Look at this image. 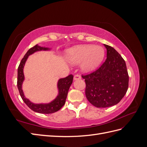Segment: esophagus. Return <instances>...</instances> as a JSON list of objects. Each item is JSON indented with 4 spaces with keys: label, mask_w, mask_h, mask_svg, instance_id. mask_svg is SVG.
I'll list each match as a JSON object with an SVG mask.
<instances>
[{
    "label": "esophagus",
    "mask_w": 147,
    "mask_h": 147,
    "mask_svg": "<svg viewBox=\"0 0 147 147\" xmlns=\"http://www.w3.org/2000/svg\"><path fill=\"white\" fill-rule=\"evenodd\" d=\"M81 79V77L80 75H75L74 77V80H80Z\"/></svg>",
    "instance_id": "obj_1"
}]
</instances>
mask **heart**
Listing matches in <instances>:
<instances>
[{
    "mask_svg": "<svg viewBox=\"0 0 147 147\" xmlns=\"http://www.w3.org/2000/svg\"><path fill=\"white\" fill-rule=\"evenodd\" d=\"M104 57V50L100 46L82 45L69 48L66 52L67 61L70 64L81 63L84 72H91L98 67Z\"/></svg>",
    "mask_w": 147,
    "mask_h": 147,
    "instance_id": "heart-1",
    "label": "heart"
}]
</instances>
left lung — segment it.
<instances>
[{
	"instance_id": "8db88e82",
	"label": "left lung",
	"mask_w": 147,
	"mask_h": 147,
	"mask_svg": "<svg viewBox=\"0 0 147 147\" xmlns=\"http://www.w3.org/2000/svg\"><path fill=\"white\" fill-rule=\"evenodd\" d=\"M107 59L100 67L90 74L82 75L86 83V97L97 108L117 104L126 94L129 76L126 63L115 49L104 44Z\"/></svg>"
}]
</instances>
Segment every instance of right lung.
I'll list each match as a JSON object with an SVG mask.
<instances>
[{
	"label": "right lung",
	"mask_w": 147,
	"mask_h": 147,
	"mask_svg": "<svg viewBox=\"0 0 147 147\" xmlns=\"http://www.w3.org/2000/svg\"><path fill=\"white\" fill-rule=\"evenodd\" d=\"M51 48L47 47H43L36 45L34 47L31 48L26 53L24 57L22 59L21 63L18 69V80H17V86L20 92V96L22 99L23 100L24 103L27 105L29 107L33 110L34 112L43 113V114H50L55 113L57 111L60 110L63 106L65 104L67 96L68 94V91L70 86L72 83L74 76L72 75H69V76L64 78H60L57 83V88L58 90L56 98L51 101L49 103H40L35 104L26 98L24 94V92L22 90V85L24 80V75L23 72L24 67L28 57L34 54V53L40 51H50Z\"/></svg>",
	"instance_id": "1"
}]
</instances>
